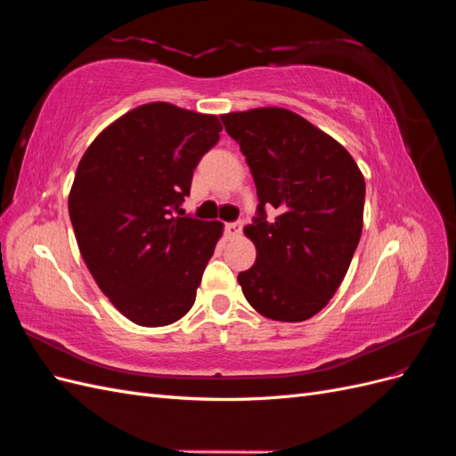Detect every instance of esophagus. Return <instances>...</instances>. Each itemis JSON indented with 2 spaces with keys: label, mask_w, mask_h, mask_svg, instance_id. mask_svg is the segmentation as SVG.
<instances>
[{
  "label": "esophagus",
  "mask_w": 456,
  "mask_h": 456,
  "mask_svg": "<svg viewBox=\"0 0 456 456\" xmlns=\"http://www.w3.org/2000/svg\"><path fill=\"white\" fill-rule=\"evenodd\" d=\"M241 230H243V223H241V220H236V223H228V224H226V233H228L230 238L240 236Z\"/></svg>",
  "instance_id": "esophagus-1"
}]
</instances>
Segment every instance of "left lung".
Listing matches in <instances>:
<instances>
[{
  "mask_svg": "<svg viewBox=\"0 0 456 456\" xmlns=\"http://www.w3.org/2000/svg\"><path fill=\"white\" fill-rule=\"evenodd\" d=\"M249 165L258 207L243 232L256 247L240 272L247 302L275 322L310 320L337 293L363 228L365 178L333 136L285 108L220 116ZM278 208L273 224L265 209Z\"/></svg>",
  "mask_w": 456,
  "mask_h": 456,
  "instance_id": "left-lung-1",
  "label": "left lung"
}]
</instances>
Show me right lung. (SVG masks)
<instances>
[{
  "label": "right lung",
  "mask_w": 456,
  "mask_h": 456,
  "mask_svg": "<svg viewBox=\"0 0 456 456\" xmlns=\"http://www.w3.org/2000/svg\"><path fill=\"white\" fill-rule=\"evenodd\" d=\"M220 131L216 116L150 102L108 126L77 165L68 213L79 253L136 325H169L194 306L223 223L183 216L181 205Z\"/></svg>",
  "instance_id": "obj_1"
}]
</instances>
